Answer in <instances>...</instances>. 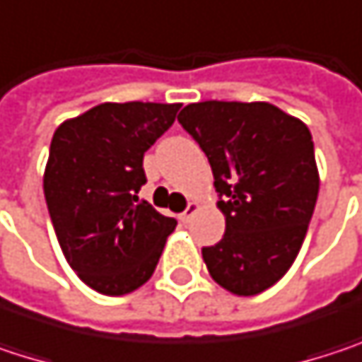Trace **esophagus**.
Segmentation results:
<instances>
[{
  "instance_id": "obj_1",
  "label": "esophagus",
  "mask_w": 362,
  "mask_h": 362,
  "mask_svg": "<svg viewBox=\"0 0 362 362\" xmlns=\"http://www.w3.org/2000/svg\"><path fill=\"white\" fill-rule=\"evenodd\" d=\"M197 209H199V205H197V203H188V205H186V209L180 214V222H184V224H186V222H190V220H192V216L197 214Z\"/></svg>"
}]
</instances>
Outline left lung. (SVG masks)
I'll use <instances>...</instances> for the list:
<instances>
[{"mask_svg": "<svg viewBox=\"0 0 362 362\" xmlns=\"http://www.w3.org/2000/svg\"><path fill=\"white\" fill-rule=\"evenodd\" d=\"M178 121L211 165L226 218L222 241L201 250L207 270L224 289L255 296L289 270L317 205L310 129L268 103H194Z\"/></svg>", "mask_w": 362, "mask_h": 362, "instance_id": "obj_1", "label": "left lung"}]
</instances>
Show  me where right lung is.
<instances>
[{
  "instance_id": "1",
  "label": "right lung",
  "mask_w": 362,
  "mask_h": 362,
  "mask_svg": "<svg viewBox=\"0 0 362 362\" xmlns=\"http://www.w3.org/2000/svg\"><path fill=\"white\" fill-rule=\"evenodd\" d=\"M178 109L105 103L54 132L43 176L47 211L69 266L98 293L123 296L144 285L178 224L138 199L144 153Z\"/></svg>"
}]
</instances>
